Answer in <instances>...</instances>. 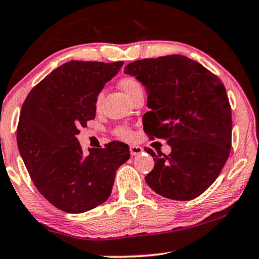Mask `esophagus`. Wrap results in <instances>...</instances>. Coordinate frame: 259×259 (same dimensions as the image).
Listing matches in <instances>:
<instances>
[{
    "mask_svg": "<svg viewBox=\"0 0 259 259\" xmlns=\"http://www.w3.org/2000/svg\"><path fill=\"white\" fill-rule=\"evenodd\" d=\"M142 152H143L142 147L135 146V145L130 146V154H132V155H139V154H141Z\"/></svg>",
    "mask_w": 259,
    "mask_h": 259,
    "instance_id": "34e87169",
    "label": "esophagus"
}]
</instances>
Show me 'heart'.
Returning a JSON list of instances; mask_svg holds the SVG:
<instances>
[{"label":"heart","instance_id":"1","mask_svg":"<svg viewBox=\"0 0 259 259\" xmlns=\"http://www.w3.org/2000/svg\"><path fill=\"white\" fill-rule=\"evenodd\" d=\"M119 87L122 88V91L126 94L127 97H130L134 92H136L137 90H141V88H142V84H141L140 81L136 80L135 77L127 76V77H123L122 80L119 81ZM101 100H103V93H99L97 96V99H96L97 109H99L100 107ZM116 134L119 137H122V139H125V140L132 139V136H133L132 132H130L129 129H126V127H118Z\"/></svg>","mask_w":259,"mask_h":259}]
</instances>
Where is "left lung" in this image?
Listing matches in <instances>:
<instances>
[{"label": "left lung", "mask_w": 259, "mask_h": 259, "mask_svg": "<svg viewBox=\"0 0 259 259\" xmlns=\"http://www.w3.org/2000/svg\"><path fill=\"white\" fill-rule=\"evenodd\" d=\"M124 73L148 94L146 132L171 147L168 155L159 156L145 149L156 161L147 184L169 199L198 197L230 156L232 112L225 86L198 62L181 55L133 62Z\"/></svg>", "instance_id": "left-lung-1"}]
</instances>
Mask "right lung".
<instances>
[{"mask_svg":"<svg viewBox=\"0 0 259 259\" xmlns=\"http://www.w3.org/2000/svg\"><path fill=\"white\" fill-rule=\"evenodd\" d=\"M124 62L70 61L42 78L21 107L18 148L38 191L52 205L80 214L109 198L129 147L110 142L83 155L76 139L96 117V99Z\"/></svg>","mask_w":259,"mask_h":259,"instance_id":"1","label":"right lung"}]
</instances>
